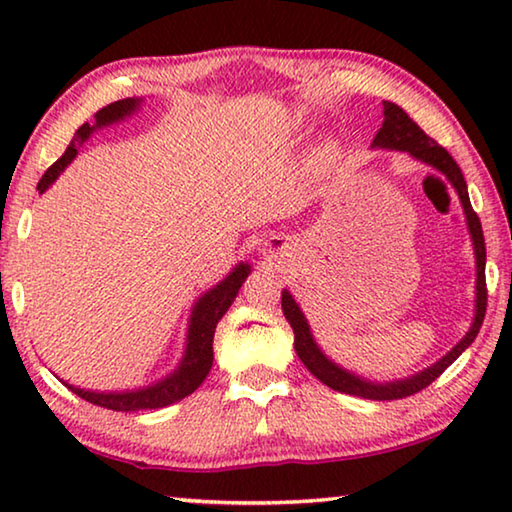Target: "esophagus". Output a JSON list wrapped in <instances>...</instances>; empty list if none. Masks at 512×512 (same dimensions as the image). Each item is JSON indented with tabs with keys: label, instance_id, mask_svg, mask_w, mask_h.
<instances>
[{
	"label": "esophagus",
	"instance_id": "1",
	"mask_svg": "<svg viewBox=\"0 0 512 512\" xmlns=\"http://www.w3.org/2000/svg\"><path fill=\"white\" fill-rule=\"evenodd\" d=\"M282 248H284V244L277 237L271 239V241H266V244L262 246V257L266 259V262H273V259L280 257Z\"/></svg>",
	"mask_w": 512,
	"mask_h": 512
}]
</instances>
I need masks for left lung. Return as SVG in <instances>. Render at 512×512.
<instances>
[{
	"label": "left lung",
	"instance_id": "1",
	"mask_svg": "<svg viewBox=\"0 0 512 512\" xmlns=\"http://www.w3.org/2000/svg\"><path fill=\"white\" fill-rule=\"evenodd\" d=\"M370 146L372 149L409 153L411 158L424 162L427 167L436 169L438 173H443L447 183L454 187V192L458 194V198H461L465 223H467V230H470L474 259H476L474 318H472L470 329H467V334L445 354L443 359L431 363L429 368L415 372L411 377L395 379V381H370L366 377H359L354 375V372L345 370L320 350L314 334H311L307 316L302 314L300 305L296 302V298L291 296L289 289L282 291V311H284V318L289 320V325L293 329V348H296L300 361L305 363V368L311 372V375L323 381L325 386L345 395L363 397V400H402V397L418 393L422 388H427L431 381H436L467 348H470L472 341L476 339V334H479L483 316H485V305H488V291H485V241H483L479 216H476V212L472 210L470 194H467V185H465L461 167H458L456 160L443 149V146H440L436 140H431L429 135H424L420 131V126L415 124V121L406 115L397 103L384 101V124H381Z\"/></svg>",
	"mask_w": 512,
	"mask_h": 512
}]
</instances>
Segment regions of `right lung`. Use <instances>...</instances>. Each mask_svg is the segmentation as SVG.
<instances>
[{
  "mask_svg": "<svg viewBox=\"0 0 512 512\" xmlns=\"http://www.w3.org/2000/svg\"><path fill=\"white\" fill-rule=\"evenodd\" d=\"M142 97H128L110 103V106L101 108L97 115H94V124L90 126L88 121L76 131L72 144L67 146L63 158H58L51 167L45 171V176L38 183V192L45 194L47 189L56 183V178L65 171L69 162L76 158L79 153V146L90 140L92 133L101 131V128L119 124V121L128 119L135 115L137 110L142 108ZM250 275V264L239 262L232 271L223 277V280L216 284V287L207 289L201 298L194 302L192 314L187 320V341H185V352L183 359L176 366V370L169 372L167 377L153 381L151 386L133 388V391H90V388L72 386L63 381L69 391L83 397L85 402H92L103 409L110 411H144V409H164L173 402L185 400L187 395H192L198 386L203 384L205 377L210 375L212 361H214V329L219 325L225 311L230 309L232 302H235L241 284L246 282Z\"/></svg>",
  "mask_w": 512,
  "mask_h": 512,
  "instance_id": "right-lung-1",
  "label": "right lung"
}]
</instances>
